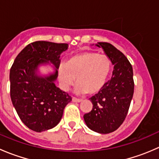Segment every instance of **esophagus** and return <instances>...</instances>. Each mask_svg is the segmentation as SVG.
<instances>
[{"label":"esophagus","instance_id":"1","mask_svg":"<svg viewBox=\"0 0 159 159\" xmlns=\"http://www.w3.org/2000/svg\"><path fill=\"white\" fill-rule=\"evenodd\" d=\"M72 102H78V103H79V102H82V100H81V99H79V98H72Z\"/></svg>","mask_w":159,"mask_h":159}]
</instances>
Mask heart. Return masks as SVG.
I'll list each match as a JSON object with an SVG mask.
<instances>
[{"instance_id":"b5f03b06","label":"heart","mask_w":159,"mask_h":159,"mask_svg":"<svg viewBox=\"0 0 159 159\" xmlns=\"http://www.w3.org/2000/svg\"><path fill=\"white\" fill-rule=\"evenodd\" d=\"M111 68V62L106 54L93 51L76 54L68 61L66 67L59 68L60 86L64 91H68L77 78L75 93L96 94L106 84Z\"/></svg>"}]
</instances>
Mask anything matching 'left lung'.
<instances>
[{
  "label": "left lung",
  "instance_id": "obj_1",
  "mask_svg": "<svg viewBox=\"0 0 159 159\" xmlns=\"http://www.w3.org/2000/svg\"><path fill=\"white\" fill-rule=\"evenodd\" d=\"M114 66L111 78L98 94L90 98L92 110L84 115L86 125L100 134H108L120 127L128 114L134 94L133 70L127 57L112 44L98 42Z\"/></svg>",
  "mask_w": 159,
  "mask_h": 159
}]
</instances>
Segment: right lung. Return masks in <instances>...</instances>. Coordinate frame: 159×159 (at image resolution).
<instances>
[{"instance_id": "add662e5", "label": "right lung", "mask_w": 159, "mask_h": 159, "mask_svg": "<svg viewBox=\"0 0 159 159\" xmlns=\"http://www.w3.org/2000/svg\"><path fill=\"white\" fill-rule=\"evenodd\" d=\"M68 44L35 41L16 57L10 70L11 98L22 122L36 132L55 127L71 101L68 93L55 85L61 54ZM53 65V71L42 75L41 66Z\"/></svg>"}]
</instances>
